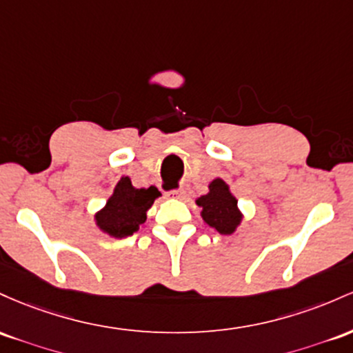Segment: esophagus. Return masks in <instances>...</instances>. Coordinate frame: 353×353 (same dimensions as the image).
Listing matches in <instances>:
<instances>
[{"label":"esophagus","mask_w":353,"mask_h":353,"mask_svg":"<svg viewBox=\"0 0 353 353\" xmlns=\"http://www.w3.org/2000/svg\"><path fill=\"white\" fill-rule=\"evenodd\" d=\"M183 195H185L183 190H173V192L168 193V196L172 198H183Z\"/></svg>","instance_id":"obj_1"}]
</instances>
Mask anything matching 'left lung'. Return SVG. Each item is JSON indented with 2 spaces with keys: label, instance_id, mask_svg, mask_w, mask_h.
Masks as SVG:
<instances>
[{
  "label": "left lung",
  "instance_id": "obj_1",
  "mask_svg": "<svg viewBox=\"0 0 353 353\" xmlns=\"http://www.w3.org/2000/svg\"><path fill=\"white\" fill-rule=\"evenodd\" d=\"M195 203L201 208V219L205 223L220 235H233L243 221L239 200L221 178L210 181L208 193L196 198Z\"/></svg>",
  "mask_w": 353,
  "mask_h": 353
}]
</instances>
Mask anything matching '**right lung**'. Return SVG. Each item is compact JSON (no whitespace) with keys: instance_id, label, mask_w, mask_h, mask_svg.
<instances>
[{"instance_id":"add662e5","label":"right lung","mask_w":353,"mask_h":353,"mask_svg":"<svg viewBox=\"0 0 353 353\" xmlns=\"http://www.w3.org/2000/svg\"><path fill=\"white\" fill-rule=\"evenodd\" d=\"M160 195L157 187L134 188L130 176H121L105 207L94 213V223L108 236L126 239L145 223L146 212Z\"/></svg>"}]
</instances>
